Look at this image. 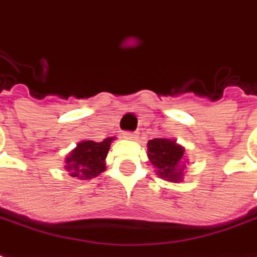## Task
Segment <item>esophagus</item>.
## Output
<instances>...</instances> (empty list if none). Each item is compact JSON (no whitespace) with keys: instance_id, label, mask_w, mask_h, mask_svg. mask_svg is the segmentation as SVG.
<instances>
[{"instance_id":"1","label":"esophagus","mask_w":257,"mask_h":257,"mask_svg":"<svg viewBox=\"0 0 257 257\" xmlns=\"http://www.w3.org/2000/svg\"><path fill=\"white\" fill-rule=\"evenodd\" d=\"M123 138L129 139V141H136L138 139V134L136 132H123Z\"/></svg>"}]
</instances>
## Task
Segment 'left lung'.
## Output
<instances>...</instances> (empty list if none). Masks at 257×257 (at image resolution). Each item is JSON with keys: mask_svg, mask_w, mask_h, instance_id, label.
I'll return each mask as SVG.
<instances>
[{"mask_svg": "<svg viewBox=\"0 0 257 257\" xmlns=\"http://www.w3.org/2000/svg\"><path fill=\"white\" fill-rule=\"evenodd\" d=\"M185 149L178 143L166 138H156L147 142V156L157 170L160 178L179 182L184 177Z\"/></svg>", "mask_w": 257, "mask_h": 257, "instance_id": "8db88e82", "label": "left lung"}]
</instances>
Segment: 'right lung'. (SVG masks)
I'll return each mask as SVG.
<instances>
[{
  "mask_svg": "<svg viewBox=\"0 0 257 257\" xmlns=\"http://www.w3.org/2000/svg\"><path fill=\"white\" fill-rule=\"evenodd\" d=\"M114 138H107L103 142L83 141L78 143L65 160V170L71 177L80 179L96 178L105 171V157L110 150Z\"/></svg>",
  "mask_w": 257,
  "mask_h": 257,
  "instance_id": "add662e5",
  "label": "right lung"
}]
</instances>
